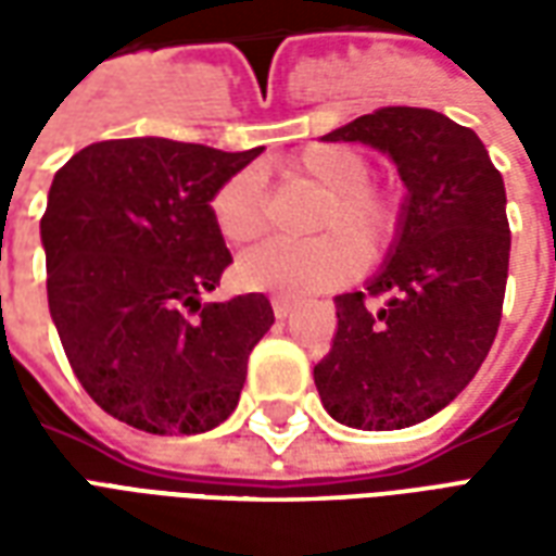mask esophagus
Wrapping results in <instances>:
<instances>
[{
	"label": "esophagus",
	"mask_w": 556,
	"mask_h": 556,
	"mask_svg": "<svg viewBox=\"0 0 556 556\" xmlns=\"http://www.w3.org/2000/svg\"><path fill=\"white\" fill-rule=\"evenodd\" d=\"M270 306H274L277 318H289V313L294 309V301H289V298H270Z\"/></svg>",
	"instance_id": "obj_1"
}]
</instances>
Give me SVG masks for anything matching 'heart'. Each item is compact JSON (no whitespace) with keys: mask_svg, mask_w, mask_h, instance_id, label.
Listing matches in <instances>:
<instances>
[{"mask_svg":"<svg viewBox=\"0 0 556 556\" xmlns=\"http://www.w3.org/2000/svg\"><path fill=\"white\" fill-rule=\"evenodd\" d=\"M289 178L306 184L325 202L309 217L306 241H265L238 258V282L250 291L301 298L330 291L357 277L366 267L393 253L405 202L393 184L375 181L372 160L361 148L342 142H315L289 160ZM211 219L223 241H255L267 229V187L262 172L241 169L211 195Z\"/></svg>","mask_w":556,"mask_h":556,"instance_id":"obj_1","label":"heart"}]
</instances>
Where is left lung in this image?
Instances as JSON below:
<instances>
[{"mask_svg": "<svg viewBox=\"0 0 556 556\" xmlns=\"http://www.w3.org/2000/svg\"><path fill=\"white\" fill-rule=\"evenodd\" d=\"M321 139L381 148L408 199L381 274L337 298L315 387L351 429H408L470 384L497 337L513 243L503 175L470 127L419 106H384Z\"/></svg>", "mask_w": 556, "mask_h": 556, "instance_id": "1", "label": "left lung"}]
</instances>
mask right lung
Here are the masks:
<instances>
[{
	"label": "right lung",
	"instance_id": "1",
	"mask_svg": "<svg viewBox=\"0 0 556 556\" xmlns=\"http://www.w3.org/2000/svg\"><path fill=\"white\" fill-rule=\"evenodd\" d=\"M258 154L106 139L55 172L41 217L50 315L79 384L134 429L199 434L241 399L270 301L199 294L231 265L211 195Z\"/></svg>",
	"mask_w": 556,
	"mask_h": 556
}]
</instances>
